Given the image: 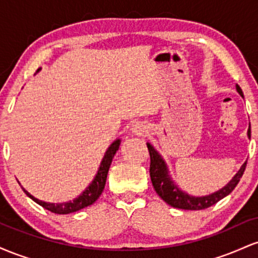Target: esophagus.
<instances>
[{
    "instance_id": "esophagus-1",
    "label": "esophagus",
    "mask_w": 258,
    "mask_h": 258,
    "mask_svg": "<svg viewBox=\"0 0 258 258\" xmlns=\"http://www.w3.org/2000/svg\"><path fill=\"white\" fill-rule=\"evenodd\" d=\"M148 132V127L142 122H137L132 127V133L136 136H143L144 133Z\"/></svg>"
}]
</instances>
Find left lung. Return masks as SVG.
I'll return each instance as SVG.
<instances>
[{
  "instance_id": "obj_1",
  "label": "left lung",
  "mask_w": 258,
  "mask_h": 258,
  "mask_svg": "<svg viewBox=\"0 0 258 258\" xmlns=\"http://www.w3.org/2000/svg\"><path fill=\"white\" fill-rule=\"evenodd\" d=\"M236 91L239 92L241 97H244L242 94L241 88L236 85ZM248 138L251 137V130L248 127L247 131ZM148 150H149L150 155V178H152V183L155 191L158 195L161 198L165 203L168 204L170 206L176 207V209H182V210H204L207 207L215 205L216 203H218L221 199H223L224 197H227L228 194H230L233 191V189L235 188L236 184L240 180L241 176L244 174L245 167H246V162L242 164L240 170L238 171V173L233 177L232 180L226 186L220 189V190L215 191V193L206 195V197H191L185 191L180 190V189L173 183L172 178L168 174V168L166 162L164 161V159L161 158V155L154 149L152 144L148 143Z\"/></svg>"
}]
</instances>
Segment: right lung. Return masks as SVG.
<instances>
[{
	"label": "right lung",
	"instance_id": "right-lung-1",
	"mask_svg": "<svg viewBox=\"0 0 258 258\" xmlns=\"http://www.w3.org/2000/svg\"><path fill=\"white\" fill-rule=\"evenodd\" d=\"M40 70V69H38ZM37 70V72H38ZM120 139H116L111 143V146L108 148V150L105 152L104 158H103L102 162H100V166L97 171L96 177L94 179L92 180V183L90 185L86 188V190L82 193L81 195H79L76 199H74L72 201H68V203H61V204H52V203H46V201H41L36 199L35 197H32L30 193L25 190L24 188H22L24 190V193L28 195L30 199H32L35 203H37L38 205L42 206L43 209L48 210V211L53 212V214H58V215H68L72 214V212H76L79 210L85 209V207L92 205L102 194L103 189L105 186V182H106V176H108V171L109 167H110L112 158H114L115 153L119 150L120 147Z\"/></svg>",
	"mask_w": 258,
	"mask_h": 258
}]
</instances>
